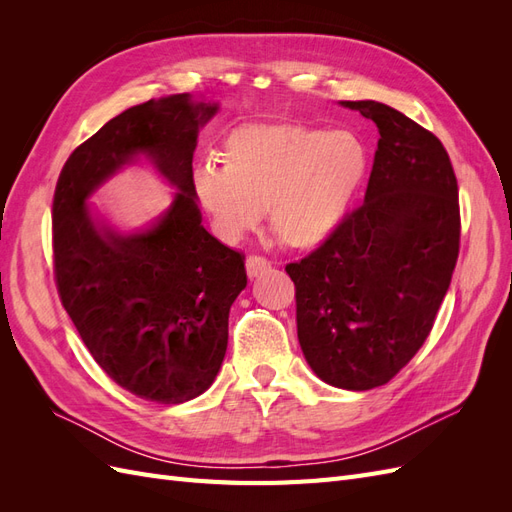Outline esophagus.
<instances>
[{
	"instance_id": "34e87169",
	"label": "esophagus",
	"mask_w": 512,
	"mask_h": 512,
	"mask_svg": "<svg viewBox=\"0 0 512 512\" xmlns=\"http://www.w3.org/2000/svg\"><path fill=\"white\" fill-rule=\"evenodd\" d=\"M245 269H247V275H250V277H258V275H262V273L271 269V260L265 258V256H260V254H252V256H247V260H245Z\"/></svg>"
}]
</instances>
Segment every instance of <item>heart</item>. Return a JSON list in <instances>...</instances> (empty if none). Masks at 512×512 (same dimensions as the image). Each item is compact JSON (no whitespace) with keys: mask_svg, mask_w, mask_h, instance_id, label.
Returning <instances> with one entry per match:
<instances>
[{"mask_svg":"<svg viewBox=\"0 0 512 512\" xmlns=\"http://www.w3.org/2000/svg\"><path fill=\"white\" fill-rule=\"evenodd\" d=\"M220 158L222 166L196 164L192 188L222 235L241 237L269 211L275 237L297 250L335 235L369 170L359 136L301 121L243 123L224 138Z\"/></svg>","mask_w":512,"mask_h":512,"instance_id":"b5f03b06","label":"heart"}]
</instances>
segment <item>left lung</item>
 I'll return each instance as SVG.
<instances>
[{"mask_svg":"<svg viewBox=\"0 0 512 512\" xmlns=\"http://www.w3.org/2000/svg\"><path fill=\"white\" fill-rule=\"evenodd\" d=\"M342 104L380 132L365 200L286 273L309 367L337 389L369 391L410 363L436 322L459 256V188L436 134L374 100Z\"/></svg>","mask_w":512,"mask_h":512,"instance_id":"obj_1","label":"left lung"}]
</instances>
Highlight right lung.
Here are the masks:
<instances>
[{
	"label": "right lung",
	"instance_id": "obj_1",
	"mask_svg": "<svg viewBox=\"0 0 512 512\" xmlns=\"http://www.w3.org/2000/svg\"><path fill=\"white\" fill-rule=\"evenodd\" d=\"M215 102L147 100L113 117L61 168L53 196V267L61 305L104 374L132 395L183 404L205 393L228 346V312L247 284L245 256L200 224L192 188L198 128ZM145 152L178 188L165 218L121 238L84 198Z\"/></svg>",
	"mask_w": 512,
	"mask_h": 512
}]
</instances>
